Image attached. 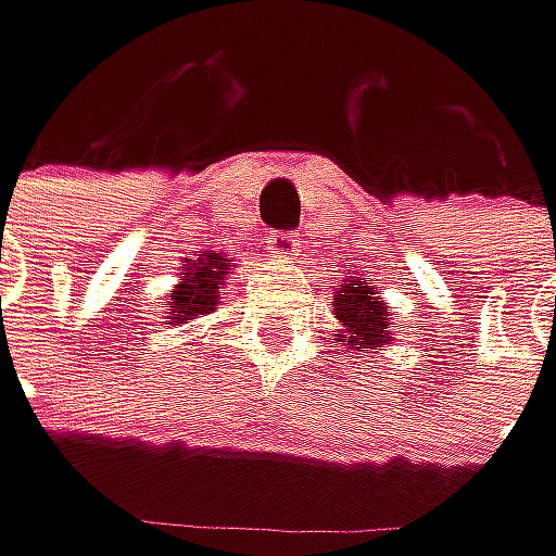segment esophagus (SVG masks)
I'll return each instance as SVG.
<instances>
[{
  "instance_id": "34e87169",
  "label": "esophagus",
  "mask_w": 556,
  "mask_h": 556,
  "mask_svg": "<svg viewBox=\"0 0 556 556\" xmlns=\"http://www.w3.org/2000/svg\"><path fill=\"white\" fill-rule=\"evenodd\" d=\"M267 248L277 254V257H292L299 251V239L292 232H270L267 236Z\"/></svg>"
}]
</instances>
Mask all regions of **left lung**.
<instances>
[{
	"label": "left lung",
	"instance_id": "obj_1",
	"mask_svg": "<svg viewBox=\"0 0 556 556\" xmlns=\"http://www.w3.org/2000/svg\"><path fill=\"white\" fill-rule=\"evenodd\" d=\"M333 311H337V320L345 327L340 333L343 337L340 343L349 349L371 352L377 345L390 343V311L368 282H362L358 277L343 279Z\"/></svg>",
	"mask_w": 556,
	"mask_h": 556
}]
</instances>
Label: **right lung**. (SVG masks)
I'll list each match as a JSON object with an SVG mask.
<instances>
[{"label":"right lung","instance_id":"1","mask_svg":"<svg viewBox=\"0 0 556 556\" xmlns=\"http://www.w3.org/2000/svg\"><path fill=\"white\" fill-rule=\"evenodd\" d=\"M188 274L179 286L169 292V305H166V317L169 324H191L201 314H211L216 308L223 279L232 270L229 257L219 254H201L191 267H185Z\"/></svg>","mask_w":556,"mask_h":556}]
</instances>
